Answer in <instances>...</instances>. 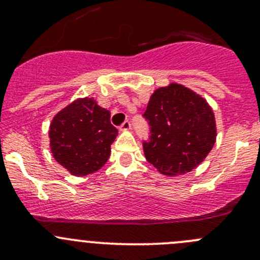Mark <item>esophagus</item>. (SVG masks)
<instances>
[{
	"label": "esophagus",
	"instance_id": "1",
	"mask_svg": "<svg viewBox=\"0 0 260 260\" xmlns=\"http://www.w3.org/2000/svg\"><path fill=\"white\" fill-rule=\"evenodd\" d=\"M131 127H132V123H131L129 120H125V122L123 123L122 125H120L119 129H120V131H129Z\"/></svg>",
	"mask_w": 260,
	"mask_h": 260
}]
</instances>
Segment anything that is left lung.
<instances>
[{
    "label": "left lung",
    "mask_w": 260,
    "mask_h": 260,
    "mask_svg": "<svg viewBox=\"0 0 260 260\" xmlns=\"http://www.w3.org/2000/svg\"><path fill=\"white\" fill-rule=\"evenodd\" d=\"M143 117L151 127L149 141L143 142L146 159L167 176L185 175L196 169L216 141L211 107L181 84L156 89Z\"/></svg>",
    "instance_id": "8db88e82"
}]
</instances>
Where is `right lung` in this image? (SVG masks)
<instances>
[{"label":"right lung","mask_w":260,"mask_h":260,"mask_svg":"<svg viewBox=\"0 0 260 260\" xmlns=\"http://www.w3.org/2000/svg\"><path fill=\"white\" fill-rule=\"evenodd\" d=\"M118 129L111 113L94 98H79L51 120L49 131L52 156L74 176H86L104 166Z\"/></svg>","instance_id":"1"}]
</instances>
